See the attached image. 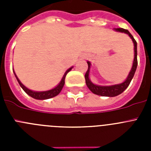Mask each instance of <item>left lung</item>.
Here are the masks:
<instances>
[{"label":"left lung","mask_w":151,"mask_h":151,"mask_svg":"<svg viewBox=\"0 0 151 151\" xmlns=\"http://www.w3.org/2000/svg\"><path fill=\"white\" fill-rule=\"evenodd\" d=\"M116 31L117 32H120L126 33L129 35V37L132 38L133 43H134V61H133V65L132 69H131L130 73H129V76H128L127 78L125 80V82H122L119 85H110V86H100V85H96L92 83L91 82V80L89 79V70H90V66L91 63L90 62L88 61V70L85 75V82L87 85L88 88L90 89L91 91L94 94H97V95H101L104 96V97H115V96L120 94L121 93L124 91L125 89L129 87V84H130L131 81L134 77V73L137 69V66H138V60H137V42L133 38V36L132 35L130 32L127 29H124L122 28H118L116 29Z\"/></svg>","instance_id":"8db88e82"}]
</instances>
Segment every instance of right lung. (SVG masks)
Listing matches in <instances>:
<instances>
[{
	"label": "right lung",
	"instance_id": "1",
	"mask_svg": "<svg viewBox=\"0 0 151 151\" xmlns=\"http://www.w3.org/2000/svg\"><path fill=\"white\" fill-rule=\"evenodd\" d=\"M72 68L73 67L69 68L67 71L65 73V74H64L62 80H61V82H60V84L57 85V87L54 88H53V89H51V90L46 91H32V90H29V88H27L26 87H25V86H24V85L21 83V82L19 81V78H17V76H16L15 73H14V74H15L16 78H17V81H18L19 85H20L21 88L23 89L24 91L26 92V94H29V96H31V97H33V98H35V99L45 100V99H49V98H51V97H55V96H57V94H60V92L61 91L63 87L64 84H65V78H66V74H67V73H69L70 70H71ZM13 73H14V71H13Z\"/></svg>",
	"mask_w": 151,
	"mask_h": 151
}]
</instances>
